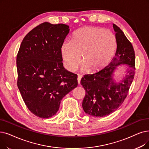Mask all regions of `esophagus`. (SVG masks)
<instances>
[{
    "instance_id": "esophagus-1",
    "label": "esophagus",
    "mask_w": 149,
    "mask_h": 149,
    "mask_svg": "<svg viewBox=\"0 0 149 149\" xmlns=\"http://www.w3.org/2000/svg\"><path fill=\"white\" fill-rule=\"evenodd\" d=\"M81 79V76L80 75H78V77H77V80H78V83L80 84V80Z\"/></svg>"
}]
</instances>
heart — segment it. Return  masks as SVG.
<instances>
[{"label":"heart","instance_id":"heart-1","mask_svg":"<svg viewBox=\"0 0 149 149\" xmlns=\"http://www.w3.org/2000/svg\"><path fill=\"white\" fill-rule=\"evenodd\" d=\"M116 41L110 31L85 26L77 30L71 41H66L61 47L64 66L74 71L81 62L83 69L99 70L111 60L116 49Z\"/></svg>","mask_w":149,"mask_h":149}]
</instances>
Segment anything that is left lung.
Instances as JSON below:
<instances>
[{"label":"left lung","mask_w":149,"mask_h":149,"mask_svg":"<svg viewBox=\"0 0 149 149\" xmlns=\"http://www.w3.org/2000/svg\"><path fill=\"white\" fill-rule=\"evenodd\" d=\"M117 49L108 65L99 72L84 75L81 85L86 94L82 103L83 110L93 117H103L116 111L124 102L135 74V55L132 43L119 27L113 24ZM122 63L128 66L126 77L117 83L112 77Z\"/></svg>","instance_id":"left-lung-1"}]
</instances>
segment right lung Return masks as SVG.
Listing matches in <instances>:
<instances>
[{"label":"right lung","mask_w":149,"mask_h":149,"mask_svg":"<svg viewBox=\"0 0 149 149\" xmlns=\"http://www.w3.org/2000/svg\"><path fill=\"white\" fill-rule=\"evenodd\" d=\"M69 27L42 23L24 37L18 51L17 86L28 109L39 118L55 115L62 99L78 85L77 75L62 63L61 47Z\"/></svg>","instance_id":"right-lung-1"}]
</instances>
